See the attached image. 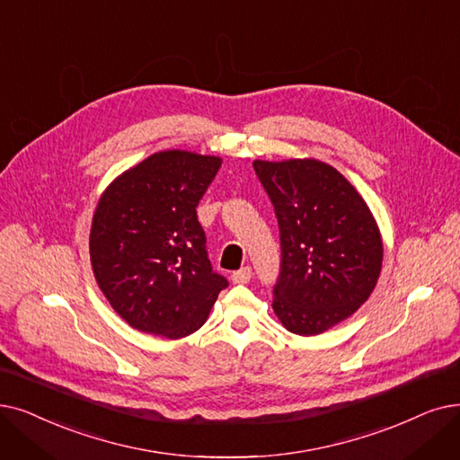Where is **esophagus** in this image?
Wrapping results in <instances>:
<instances>
[{
    "instance_id": "obj_1",
    "label": "esophagus",
    "mask_w": 460,
    "mask_h": 460,
    "mask_svg": "<svg viewBox=\"0 0 460 460\" xmlns=\"http://www.w3.org/2000/svg\"><path fill=\"white\" fill-rule=\"evenodd\" d=\"M231 279H233V284H248L250 279H252V269L250 267H243L241 270L233 272Z\"/></svg>"
}]
</instances>
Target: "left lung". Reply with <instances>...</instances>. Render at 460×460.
Listing matches in <instances>:
<instances>
[{
  "instance_id": "8db88e82",
  "label": "left lung",
  "mask_w": 460,
  "mask_h": 460,
  "mask_svg": "<svg viewBox=\"0 0 460 460\" xmlns=\"http://www.w3.org/2000/svg\"><path fill=\"white\" fill-rule=\"evenodd\" d=\"M253 169L274 205L282 243L274 314L293 334H322L374 291L384 261L379 227L361 193L325 162L255 159Z\"/></svg>"
}]
</instances>
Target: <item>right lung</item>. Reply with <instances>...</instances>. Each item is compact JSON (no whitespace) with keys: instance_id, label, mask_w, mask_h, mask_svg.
I'll use <instances>...</instances> for the list:
<instances>
[{"instance_id":"right-lung-1","label":"right lung","mask_w":460,"mask_h":460,"mask_svg":"<svg viewBox=\"0 0 460 460\" xmlns=\"http://www.w3.org/2000/svg\"><path fill=\"white\" fill-rule=\"evenodd\" d=\"M222 157L155 152L99 197L90 229L95 282L124 322L171 341L201 329L227 279L212 270L197 205Z\"/></svg>"}]
</instances>
